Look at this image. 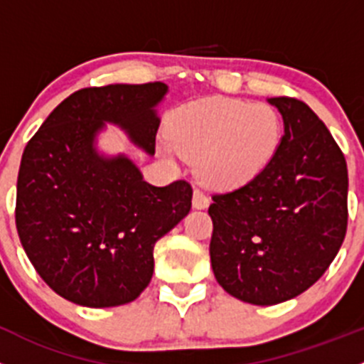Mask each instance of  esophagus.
Masks as SVG:
<instances>
[{"mask_svg": "<svg viewBox=\"0 0 364 364\" xmlns=\"http://www.w3.org/2000/svg\"><path fill=\"white\" fill-rule=\"evenodd\" d=\"M192 204L196 210H206L208 206H210V199H208L206 196H204L200 190H193V199H192Z\"/></svg>", "mask_w": 364, "mask_h": 364, "instance_id": "34e87169", "label": "esophagus"}]
</instances>
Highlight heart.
Masks as SVG:
<instances>
[{"mask_svg":"<svg viewBox=\"0 0 364 364\" xmlns=\"http://www.w3.org/2000/svg\"><path fill=\"white\" fill-rule=\"evenodd\" d=\"M161 151L196 164L204 186L242 188L263 174L283 139V122L270 105L211 97L179 107L168 119Z\"/></svg>","mask_w":364,"mask_h":364,"instance_id":"1","label":"heart"}]
</instances>
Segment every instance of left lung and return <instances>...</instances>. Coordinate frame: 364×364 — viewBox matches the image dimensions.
<instances>
[{"label": "left lung", "mask_w": 364, "mask_h": 364, "mask_svg": "<svg viewBox=\"0 0 364 364\" xmlns=\"http://www.w3.org/2000/svg\"><path fill=\"white\" fill-rule=\"evenodd\" d=\"M283 115L276 156L249 185L213 196L210 242L215 279L256 306L290 301L316 283L347 232L343 153L315 112L294 97H270Z\"/></svg>", "instance_id": "left-lung-1"}]
</instances>
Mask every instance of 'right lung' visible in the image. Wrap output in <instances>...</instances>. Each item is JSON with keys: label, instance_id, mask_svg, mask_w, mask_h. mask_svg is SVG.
Masks as SVG:
<instances>
[{"label": "right lung", "instance_id": "add662e5", "mask_svg": "<svg viewBox=\"0 0 364 364\" xmlns=\"http://www.w3.org/2000/svg\"><path fill=\"white\" fill-rule=\"evenodd\" d=\"M168 87L107 85L63 100L31 136L17 176L16 225L38 276L87 308L135 301L154 270V243L188 215L192 186H153L126 154L97 151L115 124L154 154L156 107Z\"/></svg>", "mask_w": 364, "mask_h": 364}]
</instances>
